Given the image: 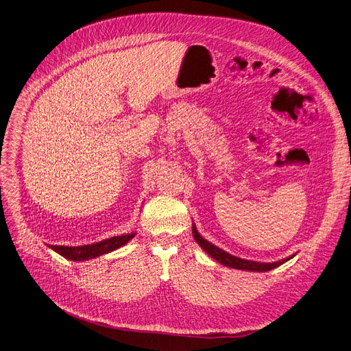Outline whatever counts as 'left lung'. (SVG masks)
I'll return each mask as SVG.
<instances>
[{
  "label": "left lung",
  "mask_w": 351,
  "mask_h": 351,
  "mask_svg": "<svg viewBox=\"0 0 351 351\" xmlns=\"http://www.w3.org/2000/svg\"><path fill=\"white\" fill-rule=\"evenodd\" d=\"M192 231H193V237H195L196 242L200 245V247H202L206 253L210 254V256H211L214 261H217L218 263L224 265V266H227V267H232V269H238V270H247V271H269V270H273V269L278 267L280 265L285 263L287 261H290V259H293V258L295 256V254H291L290 258H285V259H282V261L273 262V263H262V262L246 261V259H241V258L234 256V254H231V253H228V252H226V250L219 249L218 246H215V245H213L211 242H208L207 239H204V238L199 234V231H197V228H196L195 224H193V230H192Z\"/></svg>",
  "instance_id": "obj_1"
}]
</instances>
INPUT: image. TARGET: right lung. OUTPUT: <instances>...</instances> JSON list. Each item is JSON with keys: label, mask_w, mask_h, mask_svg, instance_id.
Wrapping results in <instances>:
<instances>
[{"label": "right lung", "mask_w": 351, "mask_h": 351, "mask_svg": "<svg viewBox=\"0 0 351 351\" xmlns=\"http://www.w3.org/2000/svg\"><path fill=\"white\" fill-rule=\"evenodd\" d=\"M136 237V232L132 234H124L120 237H112L109 239H104L101 242H95L90 245H82V246H57V245H49L50 249L61 254L62 258H66L69 261H89L95 259L98 256H102V254H106L109 252H113L123 245H125L130 239Z\"/></svg>", "instance_id": "1"}]
</instances>
